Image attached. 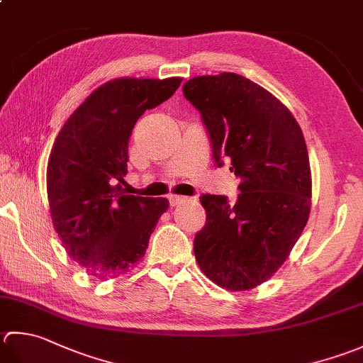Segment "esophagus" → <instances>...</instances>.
Masks as SVG:
<instances>
[{"label": "esophagus", "instance_id": "34e87169", "mask_svg": "<svg viewBox=\"0 0 363 363\" xmlns=\"http://www.w3.org/2000/svg\"><path fill=\"white\" fill-rule=\"evenodd\" d=\"M189 198L187 196H179V195H169L168 196V201H169V206H177L181 204L184 201H187Z\"/></svg>", "mask_w": 363, "mask_h": 363}]
</instances>
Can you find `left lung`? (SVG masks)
Instances as JSON below:
<instances>
[{
  "instance_id": "1",
  "label": "left lung",
  "mask_w": 363,
  "mask_h": 363,
  "mask_svg": "<svg viewBox=\"0 0 363 363\" xmlns=\"http://www.w3.org/2000/svg\"><path fill=\"white\" fill-rule=\"evenodd\" d=\"M200 111L212 160L240 179L238 201L201 195L206 225L196 233L198 266L218 286L245 291L271 279L310 216L311 173L303 133L291 111L248 78L223 72L184 83Z\"/></svg>"
}]
</instances>
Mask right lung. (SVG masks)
<instances>
[{
	"mask_svg": "<svg viewBox=\"0 0 363 363\" xmlns=\"http://www.w3.org/2000/svg\"><path fill=\"white\" fill-rule=\"evenodd\" d=\"M182 78H118L97 88L72 113L47 167L50 214L69 257L106 280L145 257L167 198L127 195V147L146 110L165 102Z\"/></svg>",
	"mask_w": 363,
	"mask_h": 363,
	"instance_id": "add662e5",
	"label": "right lung"
}]
</instances>
